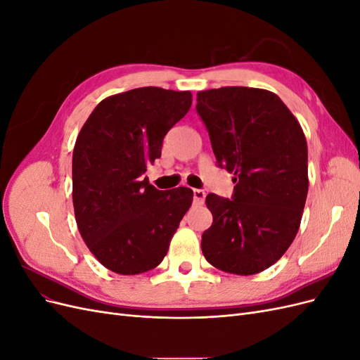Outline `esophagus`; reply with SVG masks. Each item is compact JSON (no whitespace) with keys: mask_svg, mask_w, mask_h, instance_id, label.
<instances>
[{"mask_svg":"<svg viewBox=\"0 0 360 360\" xmlns=\"http://www.w3.org/2000/svg\"><path fill=\"white\" fill-rule=\"evenodd\" d=\"M205 198V192L201 189H193V202L195 204H202Z\"/></svg>","mask_w":360,"mask_h":360,"instance_id":"34e87169","label":"esophagus"}]
</instances>
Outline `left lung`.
<instances>
[{
	"label": "left lung",
	"mask_w": 360,
	"mask_h": 360,
	"mask_svg": "<svg viewBox=\"0 0 360 360\" xmlns=\"http://www.w3.org/2000/svg\"><path fill=\"white\" fill-rule=\"evenodd\" d=\"M217 165L234 174L233 200L205 197L213 224L202 233L209 263L255 275L296 237L308 195V146L287 105L269 90L222 86L197 93Z\"/></svg>",
	"instance_id": "1"
}]
</instances>
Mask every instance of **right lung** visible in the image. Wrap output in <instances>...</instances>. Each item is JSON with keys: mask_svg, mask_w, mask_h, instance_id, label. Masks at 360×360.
I'll return each mask as SVG.
<instances>
[{"mask_svg": "<svg viewBox=\"0 0 360 360\" xmlns=\"http://www.w3.org/2000/svg\"><path fill=\"white\" fill-rule=\"evenodd\" d=\"M191 105V91L143 86L118 93L94 108L76 138L75 219L91 254L114 274L158 267L189 210L192 189L158 191L144 172Z\"/></svg>", "mask_w": 360, "mask_h": 360, "instance_id": "1", "label": "right lung"}]
</instances>
